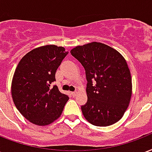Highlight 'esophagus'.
I'll return each mask as SVG.
<instances>
[{"label":"esophagus","mask_w":152,"mask_h":152,"mask_svg":"<svg viewBox=\"0 0 152 152\" xmlns=\"http://www.w3.org/2000/svg\"><path fill=\"white\" fill-rule=\"evenodd\" d=\"M76 94H77V92H76V91H72V92H71V95L72 96H76Z\"/></svg>","instance_id":"obj_1"}]
</instances>
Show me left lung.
Returning a JSON list of instances; mask_svg holds the SVG:
<instances>
[{
  "mask_svg": "<svg viewBox=\"0 0 152 152\" xmlns=\"http://www.w3.org/2000/svg\"><path fill=\"white\" fill-rule=\"evenodd\" d=\"M71 54L85 69L88 101L81 106L85 119L99 127L118 122L132 96V77L124 58L99 42L77 46Z\"/></svg>",
  "mask_w": 152,
  "mask_h": 152,
  "instance_id": "1",
  "label": "left lung"
}]
</instances>
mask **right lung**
<instances>
[{"label": "right lung", "instance_id": "right-lung-1", "mask_svg": "<svg viewBox=\"0 0 152 152\" xmlns=\"http://www.w3.org/2000/svg\"><path fill=\"white\" fill-rule=\"evenodd\" d=\"M68 54L63 47L46 45L30 51L18 64L12 96L23 116L37 125H48L61 116L68 100L56 85V72Z\"/></svg>", "mask_w": 152, "mask_h": 152}]
</instances>
